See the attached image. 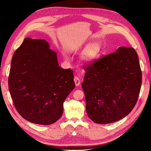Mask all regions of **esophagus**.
<instances>
[{
  "mask_svg": "<svg viewBox=\"0 0 151 151\" xmlns=\"http://www.w3.org/2000/svg\"><path fill=\"white\" fill-rule=\"evenodd\" d=\"M74 81L75 82V84L76 86H79L80 85V83H81V81L79 79V78L78 77L75 76L74 78Z\"/></svg>",
  "mask_w": 151,
  "mask_h": 151,
  "instance_id": "34e87169",
  "label": "esophagus"
}]
</instances>
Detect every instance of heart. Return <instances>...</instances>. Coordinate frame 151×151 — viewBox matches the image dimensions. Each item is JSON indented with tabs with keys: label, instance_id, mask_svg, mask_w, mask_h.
<instances>
[{
	"label": "heart",
	"instance_id": "obj_1",
	"mask_svg": "<svg viewBox=\"0 0 151 151\" xmlns=\"http://www.w3.org/2000/svg\"><path fill=\"white\" fill-rule=\"evenodd\" d=\"M101 51V47L98 43H90L86 47L82 54V61L86 63L93 62L96 59Z\"/></svg>",
	"mask_w": 151,
	"mask_h": 151
}]
</instances>
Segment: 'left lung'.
<instances>
[{
	"label": "left lung",
	"mask_w": 151,
	"mask_h": 151,
	"mask_svg": "<svg viewBox=\"0 0 151 151\" xmlns=\"http://www.w3.org/2000/svg\"><path fill=\"white\" fill-rule=\"evenodd\" d=\"M85 71L82 88L90 119L107 124L129 115L137 101L142 84L135 49L120 47L87 65Z\"/></svg>",
	"instance_id": "1"
}]
</instances>
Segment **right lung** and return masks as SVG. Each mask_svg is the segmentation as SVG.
Here are the masks:
<instances>
[{
    "mask_svg": "<svg viewBox=\"0 0 151 151\" xmlns=\"http://www.w3.org/2000/svg\"><path fill=\"white\" fill-rule=\"evenodd\" d=\"M8 84L19 115L40 125L60 119L63 103L75 88L72 70L58 65L57 53L48 43L29 38L14 53Z\"/></svg>",
    "mask_w": 151,
    "mask_h": 151,
    "instance_id": "add662e5",
    "label": "right lung"
}]
</instances>
